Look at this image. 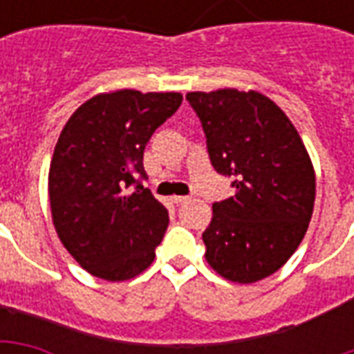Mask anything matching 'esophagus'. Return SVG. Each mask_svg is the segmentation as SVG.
Wrapping results in <instances>:
<instances>
[{
    "label": "esophagus",
    "mask_w": 354,
    "mask_h": 354,
    "mask_svg": "<svg viewBox=\"0 0 354 354\" xmlns=\"http://www.w3.org/2000/svg\"><path fill=\"white\" fill-rule=\"evenodd\" d=\"M185 201H189V197H182V195H176V197H172V203H176V205H182Z\"/></svg>",
    "instance_id": "34e87169"
}]
</instances>
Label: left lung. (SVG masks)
<instances>
[{"instance_id": "1", "label": "left lung", "mask_w": 354, "mask_h": 354, "mask_svg": "<svg viewBox=\"0 0 354 354\" xmlns=\"http://www.w3.org/2000/svg\"><path fill=\"white\" fill-rule=\"evenodd\" d=\"M210 162L235 195L212 205L203 233L208 266L223 279L256 282L296 252L315 205V170L286 113L256 91L187 93Z\"/></svg>"}]
</instances>
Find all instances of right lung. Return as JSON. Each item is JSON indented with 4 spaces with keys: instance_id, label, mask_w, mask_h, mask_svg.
Returning <instances> with one entry per match:
<instances>
[{
    "instance_id": "add662e5",
    "label": "right lung",
    "mask_w": 354,
    "mask_h": 354,
    "mask_svg": "<svg viewBox=\"0 0 354 354\" xmlns=\"http://www.w3.org/2000/svg\"><path fill=\"white\" fill-rule=\"evenodd\" d=\"M180 104V93L96 94L58 136L49 169L53 223L73 260L98 279L129 281L153 261L169 212L136 174L146 178V144Z\"/></svg>"
}]
</instances>
